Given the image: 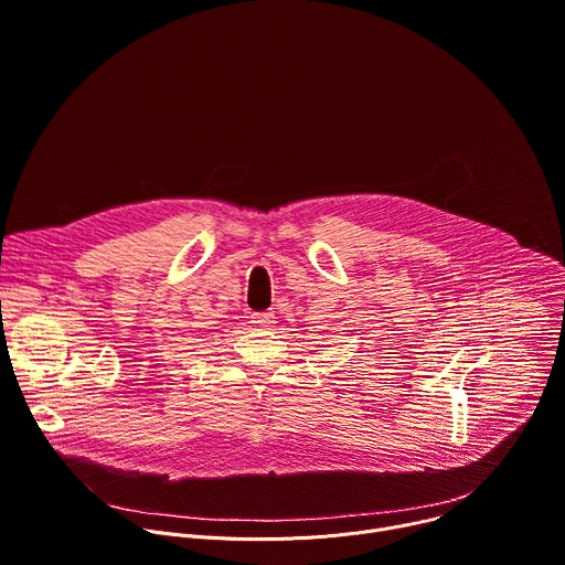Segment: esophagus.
Instances as JSON below:
<instances>
[{
	"label": "esophagus",
	"instance_id": "1",
	"mask_svg": "<svg viewBox=\"0 0 565 565\" xmlns=\"http://www.w3.org/2000/svg\"><path fill=\"white\" fill-rule=\"evenodd\" d=\"M252 322H256V327H271L274 322V313L271 311H260L252 316Z\"/></svg>",
	"mask_w": 565,
	"mask_h": 565
}]
</instances>
